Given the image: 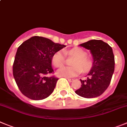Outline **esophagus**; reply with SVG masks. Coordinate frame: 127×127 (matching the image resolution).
I'll use <instances>...</instances> for the list:
<instances>
[{"mask_svg": "<svg viewBox=\"0 0 127 127\" xmlns=\"http://www.w3.org/2000/svg\"><path fill=\"white\" fill-rule=\"evenodd\" d=\"M67 80H68V81H69V82H72V81H73V79H71V78H67Z\"/></svg>", "mask_w": 127, "mask_h": 127, "instance_id": "obj_1", "label": "esophagus"}]
</instances>
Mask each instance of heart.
I'll return each instance as SVG.
<instances>
[{"label":"heart","mask_w":127,"mask_h":127,"mask_svg":"<svg viewBox=\"0 0 127 127\" xmlns=\"http://www.w3.org/2000/svg\"><path fill=\"white\" fill-rule=\"evenodd\" d=\"M66 56H74L72 66H64L58 71V75L64 78H71L81 72L90 71L93 66V61L87 56V53L80 47H73L69 50L58 51L52 57V63L56 67H62L65 63Z\"/></svg>","instance_id":"obj_1"}]
</instances>
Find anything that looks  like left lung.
Segmentation results:
<instances>
[{
  "instance_id": "1",
  "label": "left lung",
  "mask_w": 127,
  "mask_h": 127,
  "mask_svg": "<svg viewBox=\"0 0 127 127\" xmlns=\"http://www.w3.org/2000/svg\"><path fill=\"white\" fill-rule=\"evenodd\" d=\"M80 46L90 50L93 57V66L87 79L80 80L81 86L75 91L86 98L98 97L110 85L115 69V57L111 46L101 40H90Z\"/></svg>"
}]
</instances>
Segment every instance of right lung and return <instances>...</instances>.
<instances>
[{"label":"right lung","mask_w":127,"mask_h":127,"mask_svg":"<svg viewBox=\"0 0 127 127\" xmlns=\"http://www.w3.org/2000/svg\"><path fill=\"white\" fill-rule=\"evenodd\" d=\"M65 45L49 39L34 36L17 49L13 63V76L21 93L34 100H41L53 92L59 78L53 74L52 57Z\"/></svg>","instance_id":"right-lung-1"}]
</instances>
